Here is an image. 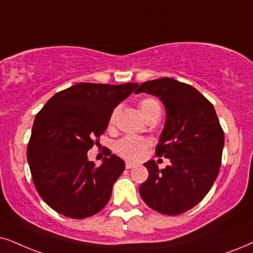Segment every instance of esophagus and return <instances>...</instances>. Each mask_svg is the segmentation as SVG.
<instances>
[{
	"mask_svg": "<svg viewBox=\"0 0 253 253\" xmlns=\"http://www.w3.org/2000/svg\"><path fill=\"white\" fill-rule=\"evenodd\" d=\"M125 166H126L127 169H132V168L135 167V165L132 164V162H126V165H125Z\"/></svg>",
	"mask_w": 253,
	"mask_h": 253,
	"instance_id": "34e87169",
	"label": "esophagus"
}]
</instances>
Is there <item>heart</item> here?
Returning <instances> with one entry per match:
<instances>
[{"label":"heart","mask_w":253,"mask_h":253,"mask_svg":"<svg viewBox=\"0 0 253 253\" xmlns=\"http://www.w3.org/2000/svg\"><path fill=\"white\" fill-rule=\"evenodd\" d=\"M139 107L143 117L148 118L150 114L154 112H161V106L160 103L155 98H145L142 99L139 103ZM118 111L114 110L112 113L110 124H114L117 118ZM149 147L148 140L143 139V137L134 136V135H127L121 137L119 141H117L114 149H116L117 154H119L121 158L132 160V161H139L141 160L146 154V150Z\"/></svg>","instance_id":"b5f03b06"}]
</instances>
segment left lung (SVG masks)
<instances>
[{"mask_svg":"<svg viewBox=\"0 0 253 253\" xmlns=\"http://www.w3.org/2000/svg\"><path fill=\"white\" fill-rule=\"evenodd\" d=\"M161 99L167 112L156 156L170 160L159 169L145 164L148 178L140 185L142 200L164 215H180L194 208L211 189L219 172L224 132L212 104L189 84L171 78L142 83L135 93Z\"/></svg>","mask_w":253,"mask_h":253,"instance_id":"obj_1","label":"left lung"}]
</instances>
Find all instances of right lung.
Wrapping results in <instances>:
<instances>
[{
	"mask_svg": "<svg viewBox=\"0 0 253 253\" xmlns=\"http://www.w3.org/2000/svg\"><path fill=\"white\" fill-rule=\"evenodd\" d=\"M137 86L79 83L56 93L36 114L28 164L35 188L55 211L82 219L95 215L110 201L125 162L110 150L95 167L87 152L99 143L114 108Z\"/></svg>",
	"mask_w": 253,
	"mask_h": 253,
	"instance_id": "1",
	"label": "right lung"
}]
</instances>
